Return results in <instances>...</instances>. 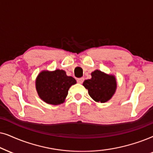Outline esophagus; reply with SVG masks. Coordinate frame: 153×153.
Instances as JSON below:
<instances>
[{"mask_svg": "<svg viewBox=\"0 0 153 153\" xmlns=\"http://www.w3.org/2000/svg\"><path fill=\"white\" fill-rule=\"evenodd\" d=\"M84 80L85 79L83 78H78V80H77V82H78V83H80V84H82V83L84 82Z\"/></svg>", "mask_w": 153, "mask_h": 153, "instance_id": "34e87169", "label": "esophagus"}]
</instances>
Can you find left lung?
<instances>
[{
	"mask_svg": "<svg viewBox=\"0 0 153 153\" xmlns=\"http://www.w3.org/2000/svg\"><path fill=\"white\" fill-rule=\"evenodd\" d=\"M91 78L85 80L83 86L88 89L89 95L97 102L105 103L115 92L117 82L115 77L96 70L91 73Z\"/></svg>",
	"mask_w": 153,
	"mask_h": 153,
	"instance_id": "1",
	"label": "left lung"
}]
</instances>
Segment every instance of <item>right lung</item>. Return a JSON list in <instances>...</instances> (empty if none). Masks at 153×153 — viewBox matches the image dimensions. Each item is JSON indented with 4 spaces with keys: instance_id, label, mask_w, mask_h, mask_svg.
Instances as JSON below:
<instances>
[{
    "instance_id": "right-lung-1",
    "label": "right lung",
    "mask_w": 153,
    "mask_h": 153,
    "mask_svg": "<svg viewBox=\"0 0 153 153\" xmlns=\"http://www.w3.org/2000/svg\"><path fill=\"white\" fill-rule=\"evenodd\" d=\"M76 80L73 77L67 76L63 70L43 71L38 74L36 80V87L40 99L51 105H59L64 103L71 86Z\"/></svg>"
}]
</instances>
